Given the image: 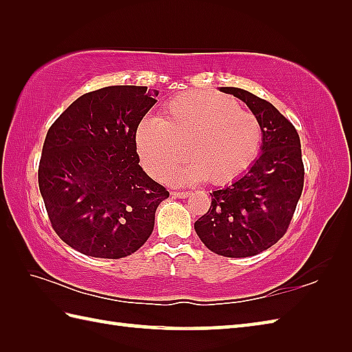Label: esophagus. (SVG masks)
I'll list each match as a JSON object with an SVG mask.
<instances>
[{
	"label": "esophagus",
	"mask_w": 352,
	"mask_h": 352,
	"mask_svg": "<svg viewBox=\"0 0 352 352\" xmlns=\"http://www.w3.org/2000/svg\"><path fill=\"white\" fill-rule=\"evenodd\" d=\"M172 197L175 198H188L190 195V192H184V190H172L170 192Z\"/></svg>",
	"instance_id": "esophagus-1"
}]
</instances>
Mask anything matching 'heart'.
<instances>
[{"mask_svg":"<svg viewBox=\"0 0 352 352\" xmlns=\"http://www.w3.org/2000/svg\"><path fill=\"white\" fill-rule=\"evenodd\" d=\"M263 130L256 115L226 95L199 91L175 96L162 119L146 118L138 126L136 145L146 169L164 178L189 157V168L174 172V182L207 178L214 184L241 175L256 160Z\"/></svg>","mask_w":352,"mask_h":352,"instance_id":"obj_1","label":"heart"}]
</instances>
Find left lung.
<instances>
[{
	"label": "left lung",
	"mask_w": 352,
	"mask_h": 352,
	"mask_svg": "<svg viewBox=\"0 0 352 352\" xmlns=\"http://www.w3.org/2000/svg\"><path fill=\"white\" fill-rule=\"evenodd\" d=\"M246 102L258 118L263 145L258 159L233 184L214 190L195 231L208 250L223 257H251L286 234L304 188L298 131L271 102L239 87H221Z\"/></svg>",
	"instance_id": "obj_1"
}]
</instances>
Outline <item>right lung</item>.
<instances>
[{"mask_svg":"<svg viewBox=\"0 0 352 352\" xmlns=\"http://www.w3.org/2000/svg\"><path fill=\"white\" fill-rule=\"evenodd\" d=\"M146 86H109L74 101L43 142L39 189L52 230L71 248L122 258L151 236L169 192L140 168L136 131L157 102Z\"/></svg>","mask_w":352,"mask_h":352,"instance_id":"1","label":"right lung"}]
</instances>
